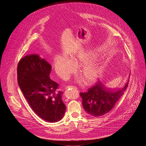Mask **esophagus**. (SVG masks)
Here are the masks:
<instances>
[{
    "label": "esophagus",
    "mask_w": 146,
    "mask_h": 146,
    "mask_svg": "<svg viewBox=\"0 0 146 146\" xmlns=\"http://www.w3.org/2000/svg\"><path fill=\"white\" fill-rule=\"evenodd\" d=\"M76 88L77 89V88L75 86H68L66 87V89H68V88Z\"/></svg>",
    "instance_id": "1"
}]
</instances>
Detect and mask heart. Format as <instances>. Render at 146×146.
Here are the masks:
<instances>
[{
  "label": "heart",
  "instance_id": "obj_1",
  "mask_svg": "<svg viewBox=\"0 0 146 146\" xmlns=\"http://www.w3.org/2000/svg\"><path fill=\"white\" fill-rule=\"evenodd\" d=\"M90 58L87 55L80 54L76 56H72L70 59L61 54H56L54 58V68L57 75L62 79L68 78L70 74L76 70V66H80V72L84 77L87 84H92L97 80L102 72V69L92 64H85ZM80 81L82 80L80 79Z\"/></svg>",
  "mask_w": 146,
  "mask_h": 146
}]
</instances>
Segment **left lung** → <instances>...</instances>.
<instances>
[{"mask_svg":"<svg viewBox=\"0 0 146 146\" xmlns=\"http://www.w3.org/2000/svg\"><path fill=\"white\" fill-rule=\"evenodd\" d=\"M129 82L116 90H110L99 81L88 89L86 92H80L82 106L89 114L100 117L109 112L115 106L123 92L127 90Z\"/></svg>","mask_w":146,"mask_h":146,"instance_id":"1","label":"left lung"}]
</instances>
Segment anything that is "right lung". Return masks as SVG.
<instances>
[{
    "label": "right lung",
    "instance_id": "obj_1",
    "mask_svg": "<svg viewBox=\"0 0 146 146\" xmlns=\"http://www.w3.org/2000/svg\"><path fill=\"white\" fill-rule=\"evenodd\" d=\"M52 68L38 55H27L17 66L18 84L33 111L41 118L55 122L63 118L66 106L63 92H56L58 84L50 78Z\"/></svg>",
    "mask_w": 146,
    "mask_h": 146
}]
</instances>
